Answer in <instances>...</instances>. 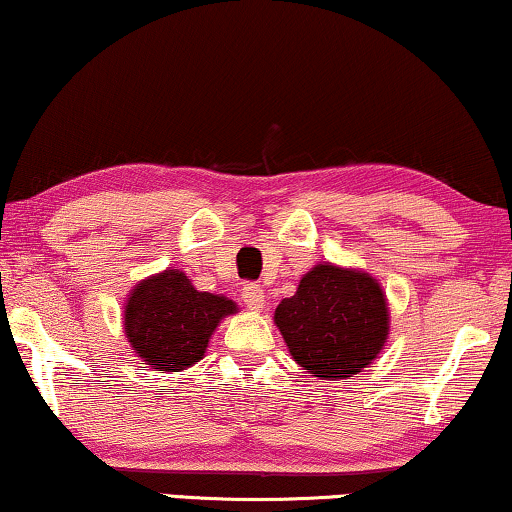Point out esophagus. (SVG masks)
I'll return each instance as SVG.
<instances>
[{
  "mask_svg": "<svg viewBox=\"0 0 512 512\" xmlns=\"http://www.w3.org/2000/svg\"><path fill=\"white\" fill-rule=\"evenodd\" d=\"M241 299L250 310H262L264 308V289L259 285H246L241 292Z\"/></svg>",
  "mask_w": 512,
  "mask_h": 512,
  "instance_id": "34e87169",
  "label": "esophagus"
}]
</instances>
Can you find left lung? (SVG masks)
<instances>
[{"mask_svg":"<svg viewBox=\"0 0 512 512\" xmlns=\"http://www.w3.org/2000/svg\"><path fill=\"white\" fill-rule=\"evenodd\" d=\"M273 322L310 377L340 381L375 361L391 331L386 292L370 273L319 262L282 299Z\"/></svg>","mask_w":512,"mask_h":512,"instance_id":"left-lung-1","label":"left lung"}]
</instances>
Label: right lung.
I'll return each mask as SVG.
<instances>
[{
  "label": "right lung",
  "mask_w": 512,
  "mask_h": 512,
  "mask_svg": "<svg viewBox=\"0 0 512 512\" xmlns=\"http://www.w3.org/2000/svg\"><path fill=\"white\" fill-rule=\"evenodd\" d=\"M239 308L223 294L200 292L181 269L144 278L124 303V333L137 358L160 372L202 361L211 335Z\"/></svg>",
  "instance_id": "obj_1"
}]
</instances>
